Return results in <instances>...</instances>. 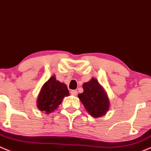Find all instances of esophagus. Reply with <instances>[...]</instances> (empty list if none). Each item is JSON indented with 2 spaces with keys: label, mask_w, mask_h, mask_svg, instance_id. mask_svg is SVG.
<instances>
[{
  "label": "esophagus",
  "mask_w": 151,
  "mask_h": 151,
  "mask_svg": "<svg viewBox=\"0 0 151 151\" xmlns=\"http://www.w3.org/2000/svg\"><path fill=\"white\" fill-rule=\"evenodd\" d=\"M71 94L72 96H77V90H71Z\"/></svg>",
  "instance_id": "34e87169"
}]
</instances>
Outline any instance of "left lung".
I'll use <instances>...</instances> for the list:
<instances>
[{
	"mask_svg": "<svg viewBox=\"0 0 151 151\" xmlns=\"http://www.w3.org/2000/svg\"><path fill=\"white\" fill-rule=\"evenodd\" d=\"M82 88L83 93L78 97L88 113L96 118L104 115L109 110V98L98 80L93 78L84 83Z\"/></svg>",
	"mask_w": 151,
	"mask_h": 151,
	"instance_id": "8db88e82",
	"label": "left lung"
}]
</instances>
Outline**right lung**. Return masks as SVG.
<instances>
[{
    "label": "right lung",
    "mask_w": 151,
    "mask_h": 151,
    "mask_svg": "<svg viewBox=\"0 0 151 151\" xmlns=\"http://www.w3.org/2000/svg\"><path fill=\"white\" fill-rule=\"evenodd\" d=\"M69 96L67 87L55 77H52L44 84L37 98V107L41 111L48 114L61 104L65 96Z\"/></svg>",
    "instance_id": "obj_1"
}]
</instances>
